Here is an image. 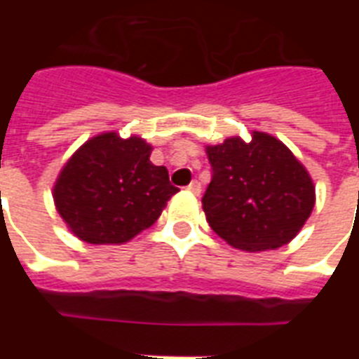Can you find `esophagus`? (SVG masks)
<instances>
[{"instance_id": "esophagus-1", "label": "esophagus", "mask_w": 359, "mask_h": 359, "mask_svg": "<svg viewBox=\"0 0 359 359\" xmlns=\"http://www.w3.org/2000/svg\"><path fill=\"white\" fill-rule=\"evenodd\" d=\"M186 190L191 191V194H196V196H199V194H201V184H199L197 180H191L190 184L186 186Z\"/></svg>"}]
</instances>
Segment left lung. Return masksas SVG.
Instances as JSON below:
<instances>
[{"mask_svg":"<svg viewBox=\"0 0 359 359\" xmlns=\"http://www.w3.org/2000/svg\"><path fill=\"white\" fill-rule=\"evenodd\" d=\"M212 180L203 196L208 225L233 248L273 250L298 235L315 207V186L279 140L253 132L207 147Z\"/></svg>","mask_w":359,"mask_h":359,"instance_id":"1","label":"left lung"}]
</instances>
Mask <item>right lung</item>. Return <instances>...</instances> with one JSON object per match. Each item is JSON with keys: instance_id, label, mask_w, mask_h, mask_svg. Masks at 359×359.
Returning <instances> with one entry per match:
<instances>
[{"instance_id": "1", "label": "right lung", "mask_w": 359, "mask_h": 359, "mask_svg": "<svg viewBox=\"0 0 359 359\" xmlns=\"http://www.w3.org/2000/svg\"><path fill=\"white\" fill-rule=\"evenodd\" d=\"M151 145L115 132L97 135L70 158L53 199L61 218L89 244H123L151 227L179 188L149 160Z\"/></svg>"}]
</instances>
